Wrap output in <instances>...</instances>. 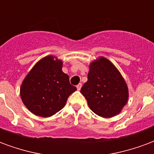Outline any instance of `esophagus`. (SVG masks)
Instances as JSON below:
<instances>
[{
    "label": "esophagus",
    "instance_id": "1",
    "mask_svg": "<svg viewBox=\"0 0 154 154\" xmlns=\"http://www.w3.org/2000/svg\"><path fill=\"white\" fill-rule=\"evenodd\" d=\"M76 87H77V89H78V90H80L81 87H82V84H79V85L76 86Z\"/></svg>",
    "mask_w": 154,
    "mask_h": 154
}]
</instances>
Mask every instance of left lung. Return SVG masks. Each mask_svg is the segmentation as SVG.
Returning a JSON list of instances; mask_svg holds the SVG:
<instances>
[{"label":"left lung","mask_w":154,"mask_h":154,"mask_svg":"<svg viewBox=\"0 0 154 154\" xmlns=\"http://www.w3.org/2000/svg\"><path fill=\"white\" fill-rule=\"evenodd\" d=\"M80 92L93 112L103 118L113 117L120 113L128 98L127 85L122 75L103 57L90 65L88 81Z\"/></svg>","instance_id":"8db88e82"}]
</instances>
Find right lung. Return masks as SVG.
Here are the masks:
<instances>
[{
  "instance_id": "add662e5",
  "label": "right lung",
  "mask_w": 154,
  "mask_h": 154,
  "mask_svg": "<svg viewBox=\"0 0 154 154\" xmlns=\"http://www.w3.org/2000/svg\"><path fill=\"white\" fill-rule=\"evenodd\" d=\"M62 71V61L46 56L27 75L20 87L23 103L34 114L51 117L62 109L68 97L76 90Z\"/></svg>"
}]
</instances>
